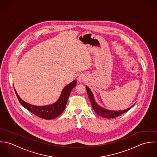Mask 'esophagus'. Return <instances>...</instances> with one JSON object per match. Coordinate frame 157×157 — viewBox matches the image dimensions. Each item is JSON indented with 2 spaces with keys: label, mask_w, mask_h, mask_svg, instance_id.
<instances>
[{
  "label": "esophagus",
  "mask_w": 157,
  "mask_h": 157,
  "mask_svg": "<svg viewBox=\"0 0 157 157\" xmlns=\"http://www.w3.org/2000/svg\"><path fill=\"white\" fill-rule=\"evenodd\" d=\"M78 80H79V81H82V78H81V77H79V78H78Z\"/></svg>",
  "instance_id": "obj_1"
}]
</instances>
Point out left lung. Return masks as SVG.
Here are the masks:
<instances>
[{"mask_svg": "<svg viewBox=\"0 0 157 157\" xmlns=\"http://www.w3.org/2000/svg\"><path fill=\"white\" fill-rule=\"evenodd\" d=\"M86 90H87V94H88L89 100L90 101L91 105H92L94 112L98 115H99V116H101L102 118H113L117 117L124 113L126 112H127L132 107H132H130V108H128L126 110H121V111H111V110H107V109H104L102 108L101 107H100L99 105H98L96 104V102L94 101V94H92L90 89L88 87H86Z\"/></svg>", "mask_w": 157, "mask_h": 157, "instance_id": "8db88e82", "label": "left lung"}]
</instances>
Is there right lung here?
<instances>
[{"mask_svg": "<svg viewBox=\"0 0 157 157\" xmlns=\"http://www.w3.org/2000/svg\"><path fill=\"white\" fill-rule=\"evenodd\" d=\"M76 86V81H74L64 87L59 100L53 104L45 106H36L30 104L19 96L15 91L17 99L22 106L36 116L45 120H52L58 117L64 110L68 97L72 89Z\"/></svg>", "mask_w": 157, "mask_h": 157, "instance_id": "add662e5", "label": "right lung"}]
</instances>
